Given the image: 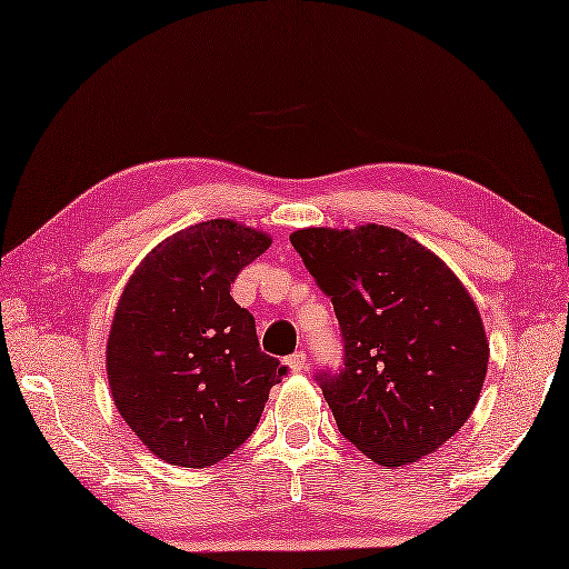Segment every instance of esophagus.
<instances>
[{
    "label": "esophagus",
    "mask_w": 569,
    "mask_h": 569,
    "mask_svg": "<svg viewBox=\"0 0 569 569\" xmlns=\"http://www.w3.org/2000/svg\"><path fill=\"white\" fill-rule=\"evenodd\" d=\"M286 367L291 369L293 373L306 371V369H308V357H306L303 352H293V355H288V357H286Z\"/></svg>",
    "instance_id": "esophagus-1"
}]
</instances>
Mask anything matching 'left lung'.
I'll return each instance as SVG.
<instances>
[{
  "mask_svg": "<svg viewBox=\"0 0 569 569\" xmlns=\"http://www.w3.org/2000/svg\"><path fill=\"white\" fill-rule=\"evenodd\" d=\"M291 244L340 320L345 365L316 377L337 428L383 467L438 450L475 410L489 365L467 288L383 224L308 227Z\"/></svg>",
  "mask_w": 569,
  "mask_h": 569,
  "instance_id": "1",
  "label": "left lung"
}]
</instances>
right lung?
Returning <instances> with one entry per match:
<instances>
[{
	"instance_id": "1",
	"label": "right lung",
	"mask_w": 569,
	"mask_h": 569,
	"mask_svg": "<svg viewBox=\"0 0 569 569\" xmlns=\"http://www.w3.org/2000/svg\"><path fill=\"white\" fill-rule=\"evenodd\" d=\"M269 247V234L232 220L192 224L151 249L119 298L107 340L114 406L168 465L202 469L232 455L286 377L229 296Z\"/></svg>"
}]
</instances>
